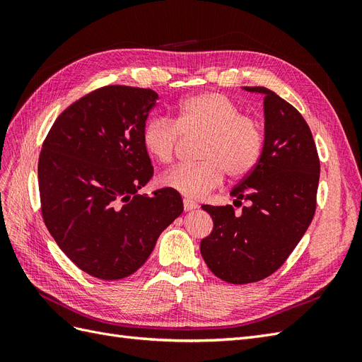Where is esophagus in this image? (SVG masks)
Listing matches in <instances>:
<instances>
[{"mask_svg": "<svg viewBox=\"0 0 362 362\" xmlns=\"http://www.w3.org/2000/svg\"><path fill=\"white\" fill-rule=\"evenodd\" d=\"M196 208H198V204L189 199H184V211H193Z\"/></svg>", "mask_w": 362, "mask_h": 362, "instance_id": "esophagus-1", "label": "esophagus"}]
</instances>
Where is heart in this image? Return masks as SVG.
I'll return each instance as SVG.
<instances>
[{
  "mask_svg": "<svg viewBox=\"0 0 362 362\" xmlns=\"http://www.w3.org/2000/svg\"><path fill=\"white\" fill-rule=\"evenodd\" d=\"M180 133L202 134L199 164L177 166L161 177L163 187L187 199H201L223 181L249 175L262 152V131L255 119L242 115L231 98L218 92H202L175 107L173 119L154 117L141 129V145L160 164H169L177 151Z\"/></svg>",
  "mask_w": 362,
  "mask_h": 362,
  "instance_id": "1",
  "label": "heart"
}]
</instances>
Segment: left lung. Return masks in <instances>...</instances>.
<instances>
[{
	"instance_id": "obj_1",
	"label": "left lung",
	"mask_w": 362,
	"mask_h": 362,
	"mask_svg": "<svg viewBox=\"0 0 362 362\" xmlns=\"http://www.w3.org/2000/svg\"><path fill=\"white\" fill-rule=\"evenodd\" d=\"M264 95V144L257 166L231 190V205H204L213 231L201 254L217 278L249 284L267 278L288 258L308 229L319 187L320 161L308 124L293 105L266 87H242Z\"/></svg>"
}]
</instances>
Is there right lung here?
I'll return each mask as SVG.
<instances>
[{
    "label": "right lung",
    "mask_w": 362,
    "mask_h": 362,
    "mask_svg": "<svg viewBox=\"0 0 362 362\" xmlns=\"http://www.w3.org/2000/svg\"><path fill=\"white\" fill-rule=\"evenodd\" d=\"M157 100L141 87H101L69 105L43 141V221L64 255L90 276L133 275L182 213L181 196L170 189L139 194L154 173L141 129Z\"/></svg>",
    "instance_id": "right-lung-1"
}]
</instances>
